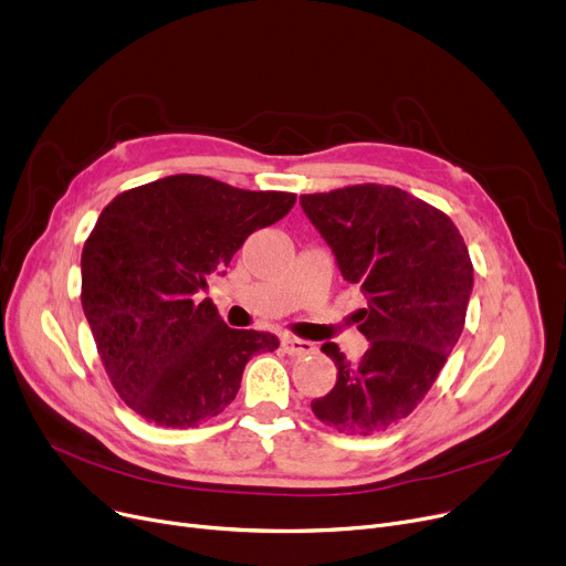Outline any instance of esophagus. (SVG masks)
Masks as SVG:
<instances>
[{
    "mask_svg": "<svg viewBox=\"0 0 566 566\" xmlns=\"http://www.w3.org/2000/svg\"><path fill=\"white\" fill-rule=\"evenodd\" d=\"M282 348H284V353L293 355V358H301V355H312L314 353V344L305 342V339H298V337H284Z\"/></svg>",
    "mask_w": 566,
    "mask_h": 566,
    "instance_id": "34e87169",
    "label": "esophagus"
}]
</instances>
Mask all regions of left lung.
I'll return each instance as SVG.
<instances>
[{
  "instance_id": "8db88e82",
  "label": "left lung",
  "mask_w": 566,
  "mask_h": 566,
  "mask_svg": "<svg viewBox=\"0 0 566 566\" xmlns=\"http://www.w3.org/2000/svg\"><path fill=\"white\" fill-rule=\"evenodd\" d=\"M301 203L342 277L367 295L358 331L369 348L346 363L337 344L321 346L337 382L312 410L346 436L385 431L427 397L463 333L472 293L463 235L436 206L395 186H346L301 195Z\"/></svg>"
}]
</instances>
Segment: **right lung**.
<instances>
[{"mask_svg":"<svg viewBox=\"0 0 566 566\" xmlns=\"http://www.w3.org/2000/svg\"><path fill=\"white\" fill-rule=\"evenodd\" d=\"M293 203V192L176 174L103 208L82 250L80 298L112 388L139 418L171 429L213 420L252 355L280 346L271 333L229 328L195 293Z\"/></svg>","mask_w":566,"mask_h":566,"instance_id":"obj_1","label":"right lung"}]
</instances>
